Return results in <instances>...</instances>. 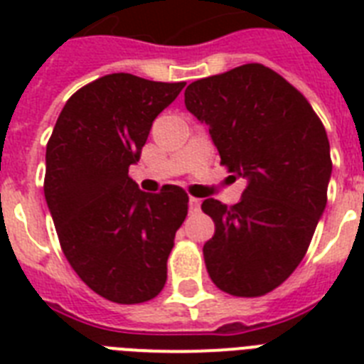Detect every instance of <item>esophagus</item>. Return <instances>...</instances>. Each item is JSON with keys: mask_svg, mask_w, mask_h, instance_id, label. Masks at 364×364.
Wrapping results in <instances>:
<instances>
[{"mask_svg": "<svg viewBox=\"0 0 364 364\" xmlns=\"http://www.w3.org/2000/svg\"><path fill=\"white\" fill-rule=\"evenodd\" d=\"M200 205H202V200L200 198H194V196H191V198H188V210H191V213H196V211H200Z\"/></svg>", "mask_w": 364, "mask_h": 364, "instance_id": "esophagus-1", "label": "esophagus"}]
</instances>
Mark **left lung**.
Instances as JSON below:
<instances>
[{"label":"left lung","mask_w":364,"mask_h":364,"mask_svg":"<svg viewBox=\"0 0 364 364\" xmlns=\"http://www.w3.org/2000/svg\"><path fill=\"white\" fill-rule=\"evenodd\" d=\"M185 105L208 124L221 164L247 179L238 204H202L215 223L204 243L211 282L234 296L270 293L300 264L327 205V132L308 100L262 64L191 82Z\"/></svg>","instance_id":"8db88e82"}]
</instances>
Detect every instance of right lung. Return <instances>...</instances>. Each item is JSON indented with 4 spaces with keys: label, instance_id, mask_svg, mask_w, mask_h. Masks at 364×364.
Listing matches in <instances>:
<instances>
[{
    "label": "right lung",
    "instance_id": "add662e5",
    "mask_svg": "<svg viewBox=\"0 0 364 364\" xmlns=\"http://www.w3.org/2000/svg\"><path fill=\"white\" fill-rule=\"evenodd\" d=\"M183 87L130 73L100 77L65 102L47 143L45 200L62 251L111 302H147L164 287L188 196L176 185L143 193L128 168Z\"/></svg>",
    "mask_w": 364,
    "mask_h": 364
}]
</instances>
